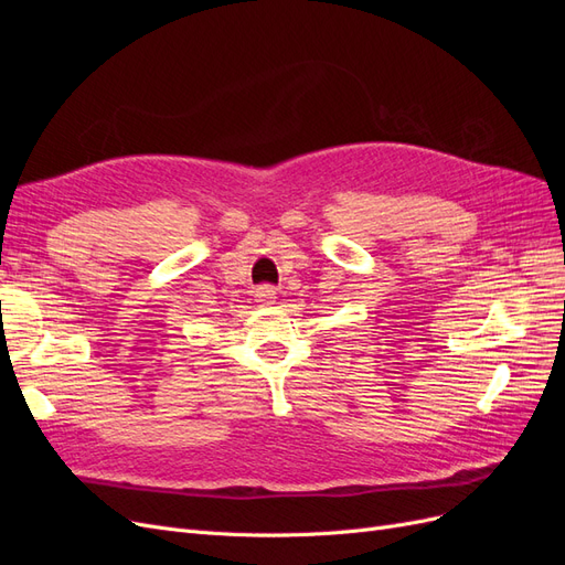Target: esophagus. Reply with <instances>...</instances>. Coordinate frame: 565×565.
Here are the masks:
<instances>
[{
	"mask_svg": "<svg viewBox=\"0 0 565 565\" xmlns=\"http://www.w3.org/2000/svg\"><path fill=\"white\" fill-rule=\"evenodd\" d=\"M276 287H270V285H262L259 289H256V301L259 303H264V306H270V303H276Z\"/></svg>",
	"mask_w": 565,
	"mask_h": 565,
	"instance_id": "obj_1",
	"label": "esophagus"
}]
</instances>
